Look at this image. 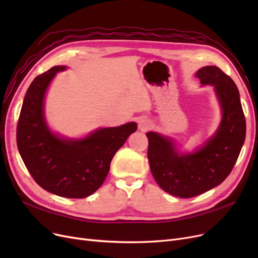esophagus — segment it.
<instances>
[{
  "label": "esophagus",
  "mask_w": 258,
  "mask_h": 258,
  "mask_svg": "<svg viewBox=\"0 0 258 258\" xmlns=\"http://www.w3.org/2000/svg\"><path fill=\"white\" fill-rule=\"evenodd\" d=\"M152 126V121L147 118H142L139 120V129L141 131H146Z\"/></svg>",
  "instance_id": "obj_1"
}]
</instances>
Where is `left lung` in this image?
Listing matches in <instances>:
<instances>
[{
    "label": "left lung",
    "instance_id": "left-lung-1",
    "mask_svg": "<svg viewBox=\"0 0 258 258\" xmlns=\"http://www.w3.org/2000/svg\"><path fill=\"white\" fill-rule=\"evenodd\" d=\"M202 86H213L222 119L215 134L196 150L181 152L172 138L146 132L147 157L155 181L166 192L191 198L220 185L229 175L245 140V118L237 86L214 66L196 73Z\"/></svg>",
    "mask_w": 258,
    "mask_h": 258
}]
</instances>
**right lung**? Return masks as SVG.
Here are the masks:
<instances>
[{"label":"right lung","mask_w":258,"mask_h":258,"mask_svg":"<svg viewBox=\"0 0 258 258\" xmlns=\"http://www.w3.org/2000/svg\"><path fill=\"white\" fill-rule=\"evenodd\" d=\"M67 69L53 67L29 86L18 120L17 146L30 174L42 188L60 197L86 198L103 184L114 155L138 124L98 128L80 139L53 132L45 118V97L53 77Z\"/></svg>","instance_id":"add662e5"}]
</instances>
